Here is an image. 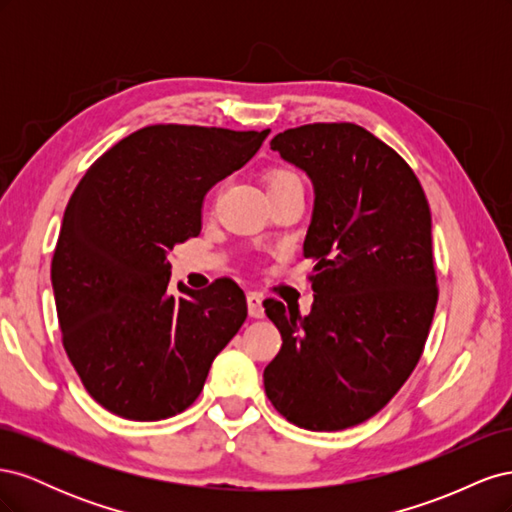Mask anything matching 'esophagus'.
<instances>
[{"mask_svg": "<svg viewBox=\"0 0 512 512\" xmlns=\"http://www.w3.org/2000/svg\"><path fill=\"white\" fill-rule=\"evenodd\" d=\"M247 312L252 318L265 316V307H262V297L258 292H247Z\"/></svg>", "mask_w": 512, "mask_h": 512, "instance_id": "esophagus-1", "label": "esophagus"}]
</instances>
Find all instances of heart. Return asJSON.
<instances>
[{"mask_svg": "<svg viewBox=\"0 0 512 512\" xmlns=\"http://www.w3.org/2000/svg\"><path fill=\"white\" fill-rule=\"evenodd\" d=\"M292 181H301V179L288 168H275L267 175V188L273 190V188H277V185H286V183H292Z\"/></svg>", "mask_w": 512, "mask_h": 512, "instance_id": "heart-1", "label": "heart"}]
</instances>
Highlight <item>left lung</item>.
I'll return each mask as SVG.
<instances>
[{
	"label": "left lung",
	"instance_id": "1",
	"mask_svg": "<svg viewBox=\"0 0 512 512\" xmlns=\"http://www.w3.org/2000/svg\"><path fill=\"white\" fill-rule=\"evenodd\" d=\"M271 149L314 183L303 243L312 312L265 301L282 348L265 391L286 421L339 431L380 412L421 359L438 303L431 213L414 170L356 123H307Z\"/></svg>",
	"mask_w": 512,
	"mask_h": 512
}]
</instances>
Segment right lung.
Wrapping results in <instances>:
<instances>
[{"label": "right lung", "mask_w": 512, "mask_h": 512, "mask_svg": "<svg viewBox=\"0 0 512 512\" xmlns=\"http://www.w3.org/2000/svg\"><path fill=\"white\" fill-rule=\"evenodd\" d=\"M269 130L160 123L89 166L61 222L51 282L61 342L87 393L130 421L190 408L247 318L243 290L168 292V252L200 235L203 200L254 158Z\"/></svg>", "instance_id": "obj_1"}]
</instances>
